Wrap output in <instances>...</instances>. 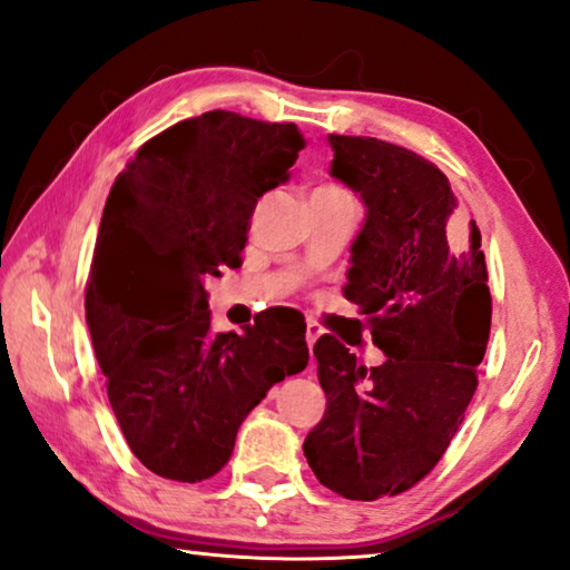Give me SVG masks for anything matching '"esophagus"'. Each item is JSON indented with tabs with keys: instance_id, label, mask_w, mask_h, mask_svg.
<instances>
[{
	"instance_id": "obj_1",
	"label": "esophagus",
	"mask_w": 570,
	"mask_h": 570,
	"mask_svg": "<svg viewBox=\"0 0 570 570\" xmlns=\"http://www.w3.org/2000/svg\"><path fill=\"white\" fill-rule=\"evenodd\" d=\"M322 333H325V327H322L320 322L307 320V345H309V351L314 347V343H317V340L322 337Z\"/></svg>"
}]
</instances>
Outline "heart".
<instances>
[{
    "instance_id": "b5f03b06",
    "label": "heart",
    "mask_w": 570,
    "mask_h": 570,
    "mask_svg": "<svg viewBox=\"0 0 570 570\" xmlns=\"http://www.w3.org/2000/svg\"><path fill=\"white\" fill-rule=\"evenodd\" d=\"M320 189H337V186H320Z\"/></svg>"
}]
</instances>
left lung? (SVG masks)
Instances as JSON below:
<instances>
[{
    "instance_id": "left-lung-1",
    "label": "left lung",
    "mask_w": 570,
    "mask_h": 570,
    "mask_svg": "<svg viewBox=\"0 0 570 570\" xmlns=\"http://www.w3.org/2000/svg\"><path fill=\"white\" fill-rule=\"evenodd\" d=\"M330 146V174L368 207L343 292L386 361L366 368L335 335L314 343L327 410L304 455L322 487L373 502L422 481L461 428L491 333L489 271L432 160L363 135Z\"/></svg>"
}]
</instances>
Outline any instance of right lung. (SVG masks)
<instances>
[{
	"instance_id": "right-lung-1",
	"label": "right lung",
	"mask_w": 570,
	"mask_h": 570,
	"mask_svg": "<svg viewBox=\"0 0 570 570\" xmlns=\"http://www.w3.org/2000/svg\"><path fill=\"white\" fill-rule=\"evenodd\" d=\"M302 148L294 122L215 109L142 142L109 189L83 307L115 417L156 475L223 471L253 406L307 366L296 312L215 333L204 288L240 266L258 197Z\"/></svg>"
}]
</instances>
